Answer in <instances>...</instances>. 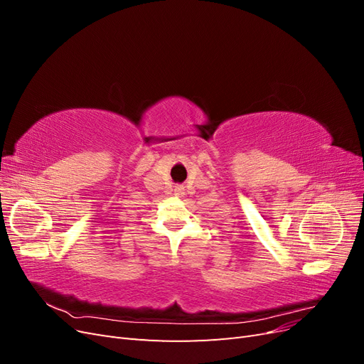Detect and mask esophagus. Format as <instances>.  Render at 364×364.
Returning <instances> with one entry per match:
<instances>
[{
	"label": "esophagus",
	"mask_w": 364,
	"mask_h": 364,
	"mask_svg": "<svg viewBox=\"0 0 364 364\" xmlns=\"http://www.w3.org/2000/svg\"><path fill=\"white\" fill-rule=\"evenodd\" d=\"M174 193H176V196H181V194H183V186H176Z\"/></svg>",
	"instance_id": "esophagus-1"
}]
</instances>
